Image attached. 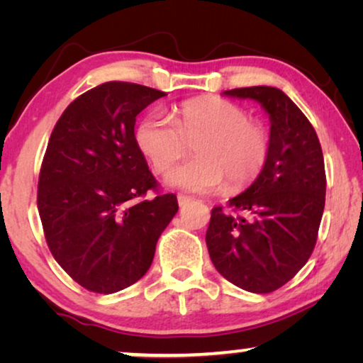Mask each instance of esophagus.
Wrapping results in <instances>:
<instances>
[{"instance_id":"34e87169","label":"esophagus","mask_w":363,"mask_h":363,"mask_svg":"<svg viewBox=\"0 0 363 363\" xmlns=\"http://www.w3.org/2000/svg\"><path fill=\"white\" fill-rule=\"evenodd\" d=\"M190 201H191L190 196L178 195V205H180V206H185V205H188V203H190Z\"/></svg>"}]
</instances>
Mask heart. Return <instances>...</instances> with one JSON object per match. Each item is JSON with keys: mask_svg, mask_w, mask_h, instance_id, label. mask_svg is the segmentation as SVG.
<instances>
[{"mask_svg": "<svg viewBox=\"0 0 363 363\" xmlns=\"http://www.w3.org/2000/svg\"><path fill=\"white\" fill-rule=\"evenodd\" d=\"M135 140L158 173L170 170L193 143L196 157L167 175L170 185L193 193H208L223 182L231 191L246 188L264 170L271 152L266 127L220 97L183 101L172 108V118L150 113L137 125Z\"/></svg>", "mask_w": 363, "mask_h": 363, "instance_id": "1", "label": "heart"}]
</instances>
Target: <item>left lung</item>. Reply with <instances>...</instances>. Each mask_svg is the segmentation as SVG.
Returning <instances> with one entry per match:
<instances>
[{
    "mask_svg": "<svg viewBox=\"0 0 363 363\" xmlns=\"http://www.w3.org/2000/svg\"><path fill=\"white\" fill-rule=\"evenodd\" d=\"M259 102L271 121V152L255 183L211 210L206 246L216 271L241 289L267 294L294 277L314 251L325 205V168L317 133L276 87L231 89Z\"/></svg>",
    "mask_w": 363,
    "mask_h": 363,
    "instance_id": "1",
    "label": "left lung"
}]
</instances>
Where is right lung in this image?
Segmentation results:
<instances>
[{
  "instance_id": "obj_1",
  "label": "right lung",
  "mask_w": 363,
  "mask_h": 363,
  "mask_svg": "<svg viewBox=\"0 0 363 363\" xmlns=\"http://www.w3.org/2000/svg\"><path fill=\"white\" fill-rule=\"evenodd\" d=\"M163 96L140 84H101L69 104L49 138L38 183L44 236L87 291L112 294L143 277L178 211L173 193H158L133 132L138 113ZM150 189L157 195L145 199Z\"/></svg>"
}]
</instances>
